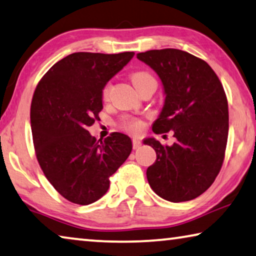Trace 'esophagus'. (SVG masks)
<instances>
[{"instance_id": "1", "label": "esophagus", "mask_w": 256, "mask_h": 256, "mask_svg": "<svg viewBox=\"0 0 256 256\" xmlns=\"http://www.w3.org/2000/svg\"><path fill=\"white\" fill-rule=\"evenodd\" d=\"M132 144H133V149H138V148H140L141 141L138 139V138H133V139H132Z\"/></svg>"}]
</instances>
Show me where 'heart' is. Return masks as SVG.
Instances as JSON below:
<instances>
[{"label":"heart","mask_w":256,"mask_h":256,"mask_svg":"<svg viewBox=\"0 0 256 256\" xmlns=\"http://www.w3.org/2000/svg\"><path fill=\"white\" fill-rule=\"evenodd\" d=\"M131 80L138 91L142 90L144 86H147V85H152V84L156 85L155 77L146 70H136L134 72H132ZM110 88H112V84L109 82L107 84H104V86L102 88V92H101V94H102L104 100L108 99L109 92H110ZM120 126L128 132L140 133L144 130V123L142 120H140L139 118H136V117L125 116L120 122Z\"/></svg>","instance_id":"heart-1"}]
</instances>
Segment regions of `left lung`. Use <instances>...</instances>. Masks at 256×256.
Wrapping results in <instances>:
<instances>
[{"label": "left lung", "mask_w": 256, "mask_h": 256, "mask_svg": "<svg viewBox=\"0 0 256 256\" xmlns=\"http://www.w3.org/2000/svg\"><path fill=\"white\" fill-rule=\"evenodd\" d=\"M136 58L157 72L164 86V107L152 131H173L176 139L172 146L154 138L144 140L157 156L147 168L149 184L168 202L194 200L212 186L224 160L229 131L226 92L210 64L186 51L150 50Z\"/></svg>", "instance_id": "left-lung-1"}]
</instances>
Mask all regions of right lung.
Listing matches in <instances>:
<instances>
[{
	"mask_svg": "<svg viewBox=\"0 0 256 256\" xmlns=\"http://www.w3.org/2000/svg\"><path fill=\"white\" fill-rule=\"evenodd\" d=\"M133 56L75 52L54 64L35 88L30 125L36 158L48 182L74 204L100 200L131 154L128 136L114 132L96 140L88 128L99 120L104 84Z\"/></svg>",
	"mask_w": 256,
	"mask_h": 256,
	"instance_id": "right-lung-1",
	"label": "right lung"
}]
</instances>
